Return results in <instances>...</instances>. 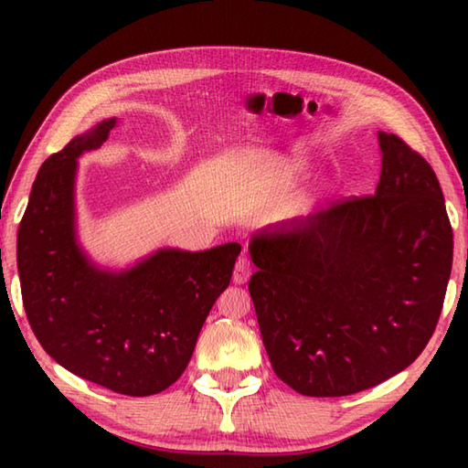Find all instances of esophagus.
Masks as SVG:
<instances>
[{
	"label": "esophagus",
	"instance_id": "34e87169",
	"mask_svg": "<svg viewBox=\"0 0 468 468\" xmlns=\"http://www.w3.org/2000/svg\"><path fill=\"white\" fill-rule=\"evenodd\" d=\"M251 271H253L251 261L247 260V257H239V260H237V263H235V270H233V282L237 285L245 283L251 277Z\"/></svg>",
	"mask_w": 468,
	"mask_h": 468
}]
</instances>
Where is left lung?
Wrapping results in <instances>:
<instances>
[{
    "instance_id": "left-lung-1",
    "label": "left lung",
    "mask_w": 468,
    "mask_h": 468,
    "mask_svg": "<svg viewBox=\"0 0 468 468\" xmlns=\"http://www.w3.org/2000/svg\"><path fill=\"white\" fill-rule=\"evenodd\" d=\"M376 193L255 233L250 293L280 380L347 396L409 367L429 344L452 267V227L432 166L378 133Z\"/></svg>"
}]
</instances>
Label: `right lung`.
I'll list each match as a JSON object with an SVG mask.
<instances>
[{"label": "right lung", "instance_id": "obj_1", "mask_svg": "<svg viewBox=\"0 0 468 468\" xmlns=\"http://www.w3.org/2000/svg\"><path fill=\"white\" fill-rule=\"evenodd\" d=\"M114 126L116 118L102 121L39 166L17 231V271L27 322L59 366L118 394L151 396L185 372L241 245L158 250L131 270H98L76 241V161Z\"/></svg>", "mask_w": 468, "mask_h": 468}]
</instances>
